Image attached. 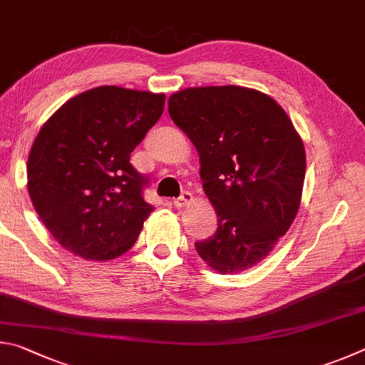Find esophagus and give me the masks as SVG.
Here are the masks:
<instances>
[{
	"label": "esophagus",
	"mask_w": 365,
	"mask_h": 365,
	"mask_svg": "<svg viewBox=\"0 0 365 365\" xmlns=\"http://www.w3.org/2000/svg\"><path fill=\"white\" fill-rule=\"evenodd\" d=\"M194 200V197H192V194L189 192V190H184V192L178 197V199H175V207L176 208H182V207H186V205H189L190 202Z\"/></svg>",
	"instance_id": "obj_1"
}]
</instances>
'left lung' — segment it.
Segmentation results:
<instances>
[{"label": "left lung", "instance_id": "obj_1", "mask_svg": "<svg viewBox=\"0 0 365 365\" xmlns=\"http://www.w3.org/2000/svg\"><path fill=\"white\" fill-rule=\"evenodd\" d=\"M168 112L200 155L203 190L218 229L195 242L221 274L264 259L289 231L302 200L306 155L302 138L276 101L242 86L187 88Z\"/></svg>", "mask_w": 365, "mask_h": 365}]
</instances>
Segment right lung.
Segmentation results:
<instances>
[{
    "label": "right lung",
    "instance_id": "right-lung-1",
    "mask_svg": "<svg viewBox=\"0 0 365 365\" xmlns=\"http://www.w3.org/2000/svg\"><path fill=\"white\" fill-rule=\"evenodd\" d=\"M163 107L165 94L99 86L43 125L27 162L29 194L66 250L104 261L134 245L153 207L144 200L149 179L130 158Z\"/></svg>",
    "mask_w": 365,
    "mask_h": 365
}]
</instances>
